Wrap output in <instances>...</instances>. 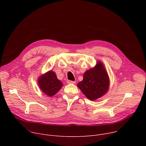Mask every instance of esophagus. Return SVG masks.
<instances>
[{
    "label": "esophagus",
    "instance_id": "34e87169",
    "mask_svg": "<svg viewBox=\"0 0 146 146\" xmlns=\"http://www.w3.org/2000/svg\"><path fill=\"white\" fill-rule=\"evenodd\" d=\"M67 83L68 84H74L75 81H71V80H67Z\"/></svg>",
    "mask_w": 146,
    "mask_h": 146
}]
</instances>
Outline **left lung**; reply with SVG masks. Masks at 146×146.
Instances as JSON below:
<instances>
[{
    "label": "left lung",
    "instance_id": "1",
    "mask_svg": "<svg viewBox=\"0 0 146 146\" xmlns=\"http://www.w3.org/2000/svg\"><path fill=\"white\" fill-rule=\"evenodd\" d=\"M108 74L100 62L94 68L86 71L82 81L77 84L86 96L91 100H96L105 95L109 89Z\"/></svg>",
    "mask_w": 146,
    "mask_h": 146
}]
</instances>
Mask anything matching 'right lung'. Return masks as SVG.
I'll return each mask as SVG.
<instances>
[{"label":"right lung","mask_w":146,"mask_h":146,"mask_svg":"<svg viewBox=\"0 0 146 146\" xmlns=\"http://www.w3.org/2000/svg\"><path fill=\"white\" fill-rule=\"evenodd\" d=\"M38 83L41 91L49 96H54L62 87V83L57 78L55 72L52 71L41 76L38 78Z\"/></svg>","instance_id":"obj_1"}]
</instances>
